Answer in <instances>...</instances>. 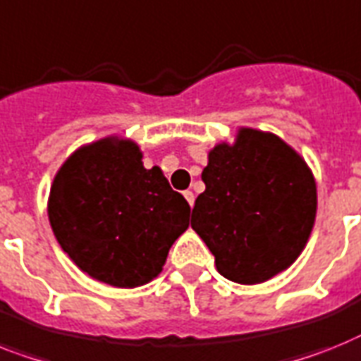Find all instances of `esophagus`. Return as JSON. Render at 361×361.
<instances>
[{
  "label": "esophagus",
  "mask_w": 361,
  "mask_h": 361,
  "mask_svg": "<svg viewBox=\"0 0 361 361\" xmlns=\"http://www.w3.org/2000/svg\"><path fill=\"white\" fill-rule=\"evenodd\" d=\"M183 196H185V200L189 202V206L192 207V204H195V192H192V190H185V192H183Z\"/></svg>",
  "instance_id": "1"
}]
</instances>
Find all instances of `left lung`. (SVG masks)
<instances>
[{
    "instance_id": "1",
    "label": "left lung",
    "mask_w": 361,
    "mask_h": 361,
    "mask_svg": "<svg viewBox=\"0 0 361 361\" xmlns=\"http://www.w3.org/2000/svg\"><path fill=\"white\" fill-rule=\"evenodd\" d=\"M206 190L190 226L231 282L262 283L286 271L312 233L317 189L304 159L280 137L243 128L209 152Z\"/></svg>"
}]
</instances>
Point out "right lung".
<instances>
[{"instance_id": "add662e5", "label": "right lung", "mask_w": 361, "mask_h": 361, "mask_svg": "<svg viewBox=\"0 0 361 361\" xmlns=\"http://www.w3.org/2000/svg\"><path fill=\"white\" fill-rule=\"evenodd\" d=\"M140 159L131 140L102 139L70 155L49 190V224L61 248L114 287L150 282L189 228L185 198L159 166L148 171Z\"/></svg>"}]
</instances>
